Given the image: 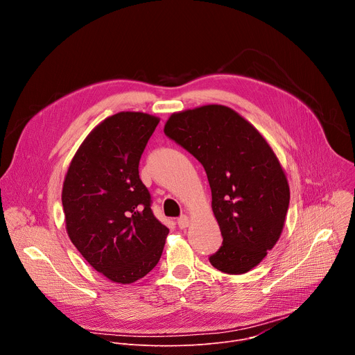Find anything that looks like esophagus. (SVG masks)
<instances>
[{
  "label": "esophagus",
  "mask_w": 355,
  "mask_h": 355,
  "mask_svg": "<svg viewBox=\"0 0 355 355\" xmlns=\"http://www.w3.org/2000/svg\"><path fill=\"white\" fill-rule=\"evenodd\" d=\"M177 223L180 226V229H187L189 226V218L187 215H182L177 219Z\"/></svg>",
  "instance_id": "1"
}]
</instances>
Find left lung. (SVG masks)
Returning <instances> with one entry per match:
<instances>
[{
  "label": "left lung",
  "mask_w": 355,
  "mask_h": 355,
  "mask_svg": "<svg viewBox=\"0 0 355 355\" xmlns=\"http://www.w3.org/2000/svg\"><path fill=\"white\" fill-rule=\"evenodd\" d=\"M164 133L207 171L223 243L209 257L226 274L257 267L281 237L289 207L285 171L264 136L225 105L173 114Z\"/></svg>",
  "instance_id": "obj_1"
}]
</instances>
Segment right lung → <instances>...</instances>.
Segmentation results:
<instances>
[{
  "label": "right lung",
  "mask_w": 355,
  "mask_h": 355,
  "mask_svg": "<svg viewBox=\"0 0 355 355\" xmlns=\"http://www.w3.org/2000/svg\"><path fill=\"white\" fill-rule=\"evenodd\" d=\"M160 118L118 112L96 125L67 168L62 202L66 230L85 261L118 284L153 270L168 229L150 209L139 162Z\"/></svg>",
  "instance_id": "obj_1"
}]
</instances>
